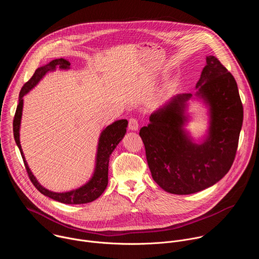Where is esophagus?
Listing matches in <instances>:
<instances>
[{
    "instance_id": "34e87169",
    "label": "esophagus",
    "mask_w": 259,
    "mask_h": 259,
    "mask_svg": "<svg viewBox=\"0 0 259 259\" xmlns=\"http://www.w3.org/2000/svg\"><path fill=\"white\" fill-rule=\"evenodd\" d=\"M138 121L134 118H130L128 121V128L132 131H136L138 129Z\"/></svg>"
}]
</instances>
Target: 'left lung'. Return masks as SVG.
Segmentation results:
<instances>
[{
    "instance_id": "1",
    "label": "left lung",
    "mask_w": 259,
    "mask_h": 259,
    "mask_svg": "<svg viewBox=\"0 0 259 259\" xmlns=\"http://www.w3.org/2000/svg\"><path fill=\"white\" fill-rule=\"evenodd\" d=\"M197 88L210 105V136L201 145L182 130L184 102L192 94L174 97L140 129L146 161L154 180L166 192L190 195L219 181L231 169L243 124L237 82L214 56H207Z\"/></svg>"
}]
</instances>
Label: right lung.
<instances>
[{"label":"right lung","instance_id":"1","mask_svg":"<svg viewBox=\"0 0 259 259\" xmlns=\"http://www.w3.org/2000/svg\"><path fill=\"white\" fill-rule=\"evenodd\" d=\"M70 63L63 59H54L50 63L46 64L45 66H41L36 68L31 78L23 85V87L20 90L19 93V102L16 107L15 116L13 119V133H14V139L16 141V144L20 151L27 175L34 186V188L38 190L43 195L58 201L60 203L64 204H86L90 203L94 200H96L106 189L107 186V179H108V162H109V156L112 155L113 151L116 149L118 143L122 140L126 133V128L128 125L127 120H119L113 123L112 125L107 126L101 133L98 143V151H97V159H96V168L93 177L91 180L85 184L84 187L70 191L67 193H53L46 189H44L41 184L36 181L32 173L30 172L26 161L24 159L21 145L19 141V126H20V120L22 115V105H23V99L22 97L38 83L45 75L50 71L55 69L56 66H59L60 68H68Z\"/></svg>","mask_w":259,"mask_h":259}]
</instances>
